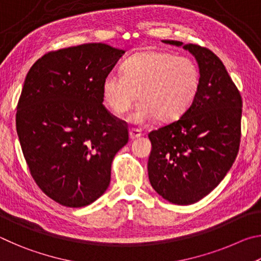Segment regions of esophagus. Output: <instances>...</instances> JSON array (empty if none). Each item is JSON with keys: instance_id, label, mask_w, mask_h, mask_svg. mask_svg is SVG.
<instances>
[{"instance_id": "34e87169", "label": "esophagus", "mask_w": 261, "mask_h": 261, "mask_svg": "<svg viewBox=\"0 0 261 261\" xmlns=\"http://www.w3.org/2000/svg\"><path fill=\"white\" fill-rule=\"evenodd\" d=\"M129 136L131 139H136V138H139V137H141V131L138 130V129H132L129 130Z\"/></svg>"}]
</instances>
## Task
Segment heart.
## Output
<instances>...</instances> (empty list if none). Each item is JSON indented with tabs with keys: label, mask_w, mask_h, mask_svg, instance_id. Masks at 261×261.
Wrapping results in <instances>:
<instances>
[{
	"label": "heart",
	"mask_w": 261,
	"mask_h": 261,
	"mask_svg": "<svg viewBox=\"0 0 261 261\" xmlns=\"http://www.w3.org/2000/svg\"><path fill=\"white\" fill-rule=\"evenodd\" d=\"M199 70L188 57L165 51H141L122 64V74L110 72L102 83V96L115 115L124 114L138 94L140 102L131 121L144 124L179 118L191 106L199 87Z\"/></svg>",
	"instance_id": "b5f03b06"
}]
</instances>
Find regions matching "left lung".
Returning a JSON list of instances; mask_svg holds the SVG:
<instances>
[{
	"label": "left lung",
	"instance_id": "obj_1",
	"mask_svg": "<svg viewBox=\"0 0 261 261\" xmlns=\"http://www.w3.org/2000/svg\"><path fill=\"white\" fill-rule=\"evenodd\" d=\"M183 46L196 57L200 81L182 117L148 134L152 151L148 178L173 204L199 201L218 187L237 156L241 141L242 96L213 51L193 43Z\"/></svg>",
	"mask_w": 261,
	"mask_h": 261
}]
</instances>
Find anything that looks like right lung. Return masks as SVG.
<instances>
[{
  "mask_svg": "<svg viewBox=\"0 0 261 261\" xmlns=\"http://www.w3.org/2000/svg\"><path fill=\"white\" fill-rule=\"evenodd\" d=\"M124 53L106 43L64 48L26 74L16 114L21 151L38 187L61 205L102 196L115 154L129 140L125 122L102 105L103 79Z\"/></svg>",
  "mask_w": 261,
  "mask_h": 261,
  "instance_id": "1",
  "label": "right lung"
}]
</instances>
